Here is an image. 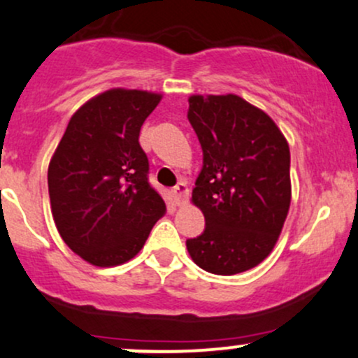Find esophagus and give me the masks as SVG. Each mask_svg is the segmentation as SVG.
<instances>
[{
  "mask_svg": "<svg viewBox=\"0 0 358 358\" xmlns=\"http://www.w3.org/2000/svg\"><path fill=\"white\" fill-rule=\"evenodd\" d=\"M188 194H190V190H188L185 182H180L178 185L173 188V197H175V202L178 203V206H182V203L187 202Z\"/></svg>",
  "mask_w": 358,
  "mask_h": 358,
  "instance_id": "esophagus-1",
  "label": "esophagus"
}]
</instances>
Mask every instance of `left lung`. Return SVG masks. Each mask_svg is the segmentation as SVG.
<instances>
[{
  "instance_id": "left-lung-1",
  "label": "left lung",
  "mask_w": 358,
  "mask_h": 358,
  "mask_svg": "<svg viewBox=\"0 0 358 358\" xmlns=\"http://www.w3.org/2000/svg\"><path fill=\"white\" fill-rule=\"evenodd\" d=\"M187 117L203 152L192 202L206 217L187 250L206 272H246L272 253L289 214V144L263 110L238 95H192Z\"/></svg>"
}]
</instances>
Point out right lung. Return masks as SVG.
<instances>
[{"label": "right lung", "mask_w": 358, "mask_h": 358, "mask_svg": "<svg viewBox=\"0 0 358 358\" xmlns=\"http://www.w3.org/2000/svg\"><path fill=\"white\" fill-rule=\"evenodd\" d=\"M161 95L113 88L71 117L49 163L50 209L66 245L95 266L139 253L166 206L148 182L139 132Z\"/></svg>", "instance_id": "right-lung-1"}]
</instances>
